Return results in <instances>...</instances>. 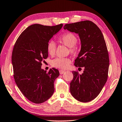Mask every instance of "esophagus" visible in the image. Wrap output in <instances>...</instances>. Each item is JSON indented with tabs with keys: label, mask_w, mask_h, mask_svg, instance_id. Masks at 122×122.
Here are the masks:
<instances>
[{
	"label": "esophagus",
	"mask_w": 122,
	"mask_h": 122,
	"mask_svg": "<svg viewBox=\"0 0 122 122\" xmlns=\"http://www.w3.org/2000/svg\"><path fill=\"white\" fill-rule=\"evenodd\" d=\"M59 72H60V75H62V74H63L64 72H65V71H64V70H59Z\"/></svg>",
	"instance_id": "1"
}]
</instances>
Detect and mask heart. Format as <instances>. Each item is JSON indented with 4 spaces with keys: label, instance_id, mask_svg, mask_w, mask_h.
I'll use <instances>...</instances> for the list:
<instances>
[{
    "label": "heart",
    "instance_id": "1",
    "mask_svg": "<svg viewBox=\"0 0 122 122\" xmlns=\"http://www.w3.org/2000/svg\"><path fill=\"white\" fill-rule=\"evenodd\" d=\"M58 41L61 43L68 46L71 54H75L77 51V46H76L78 41V38L75 34L72 33L66 32L60 36ZM47 52L50 56H53L56 53V44L55 43L50 41L46 45ZM70 59L68 58H56L53 59L51 62V64L54 67L60 69H66L70 65Z\"/></svg>",
    "mask_w": 122,
    "mask_h": 122
}]
</instances>
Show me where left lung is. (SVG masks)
<instances>
[{"label":"left lung","instance_id":"8db88e82","mask_svg":"<svg viewBox=\"0 0 122 122\" xmlns=\"http://www.w3.org/2000/svg\"><path fill=\"white\" fill-rule=\"evenodd\" d=\"M64 29L79 36L81 47L74 64L84 68L81 75L72 71L70 92L79 102H89L99 94L108 78L109 60L105 41L101 30L90 20L67 24Z\"/></svg>","mask_w":122,"mask_h":122}]
</instances>
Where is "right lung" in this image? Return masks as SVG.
Wrapping results in <instances>:
<instances>
[{
    "instance_id": "right-lung-1",
    "label": "right lung",
    "mask_w": 122,
    "mask_h": 122,
    "mask_svg": "<svg viewBox=\"0 0 122 122\" xmlns=\"http://www.w3.org/2000/svg\"><path fill=\"white\" fill-rule=\"evenodd\" d=\"M62 26L32 25L21 33L14 45L11 56L14 79L24 96L34 103L46 101L54 92L59 71L53 68L46 72L41 69L42 62L48 57L47 43Z\"/></svg>"
}]
</instances>
